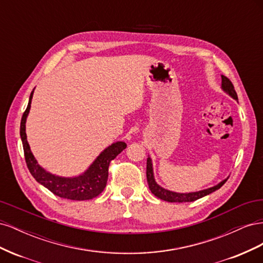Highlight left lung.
Returning <instances> with one entry per match:
<instances>
[{"mask_svg":"<svg viewBox=\"0 0 263 263\" xmlns=\"http://www.w3.org/2000/svg\"><path fill=\"white\" fill-rule=\"evenodd\" d=\"M221 89L224 90L226 93H228L230 97L233 99H235L236 101H238V97L237 93L235 91V87L232 83V81L225 76H221ZM147 182L149 189L151 191L155 196L159 197L160 200L166 201V202H171V203H183V202H193L198 200L205 195H209L211 193H213L214 191H216L218 189H220L222 185L225 184V182L227 181V179H225L224 181H221L220 183H218L217 185H215L213 187L206 189V190H202L198 191V192H192V193H177V192H171L169 190H165L163 187H161L160 185H158L155 178H154V170H153V162H151V159L148 157L147 158Z\"/></svg>","mask_w":263,"mask_h":263,"instance_id":"obj_1","label":"left lung"}]
</instances>
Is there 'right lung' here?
<instances>
[{"mask_svg":"<svg viewBox=\"0 0 263 263\" xmlns=\"http://www.w3.org/2000/svg\"><path fill=\"white\" fill-rule=\"evenodd\" d=\"M33 93H30L29 102L25 112H24L21 121V138L24 148V156L27 168L35 180L42 185L48 189L50 192L62 198L73 201L92 200L100 195L105 189L108 178V166L112 160L116 158L127 147L124 141H117L107 147L101 155L95 159V161L90 165L83 174L76 178H62L47 172L36 161L34 155L31 154L27 142L25 132L26 118L30 109V103L33 99Z\"/></svg>","mask_w":263,"mask_h":263,"instance_id":"1","label":"right lung"}]
</instances>
